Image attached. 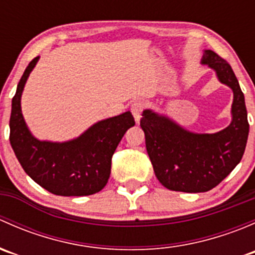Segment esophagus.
Wrapping results in <instances>:
<instances>
[{
  "instance_id": "34e87169",
  "label": "esophagus",
  "mask_w": 255,
  "mask_h": 255,
  "mask_svg": "<svg viewBox=\"0 0 255 255\" xmlns=\"http://www.w3.org/2000/svg\"><path fill=\"white\" fill-rule=\"evenodd\" d=\"M144 109V104L142 101H135L132 104V107H130V111L133 113V117H134L135 122H139L140 117H142V111Z\"/></svg>"
}]
</instances>
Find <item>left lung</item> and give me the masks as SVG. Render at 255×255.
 Masks as SVG:
<instances>
[{
	"mask_svg": "<svg viewBox=\"0 0 255 255\" xmlns=\"http://www.w3.org/2000/svg\"><path fill=\"white\" fill-rule=\"evenodd\" d=\"M201 64L212 69L218 81L233 91L232 121L225 129L191 132L150 109L144 110L140 118L156 179L173 191L206 192L217 186L239 164L248 139L244 95L231 65L208 49L204 50Z\"/></svg>",
	"mask_w": 255,
	"mask_h": 255,
	"instance_id": "1",
	"label": "left lung"
}]
</instances>
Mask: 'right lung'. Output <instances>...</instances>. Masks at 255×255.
<instances>
[{
  "label": "right lung",
  "instance_id": "1",
  "mask_svg": "<svg viewBox=\"0 0 255 255\" xmlns=\"http://www.w3.org/2000/svg\"><path fill=\"white\" fill-rule=\"evenodd\" d=\"M39 56L25 68L12 99L9 142L28 176L59 196H87L106 186L112 155L125 133L135 125L129 111L94 123L66 142L40 140L32 134L20 107L23 90Z\"/></svg>",
  "mask_w": 255,
  "mask_h": 255
}]
</instances>
